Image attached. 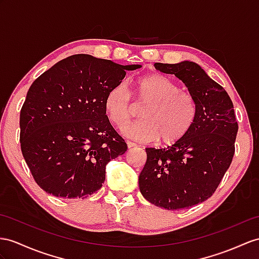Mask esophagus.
Here are the masks:
<instances>
[{
  "label": "esophagus",
  "mask_w": 259,
  "mask_h": 259,
  "mask_svg": "<svg viewBox=\"0 0 259 259\" xmlns=\"http://www.w3.org/2000/svg\"><path fill=\"white\" fill-rule=\"evenodd\" d=\"M126 144H127V147H128V148H135V147H137V144H135V143H133V142L127 141V142H126Z\"/></svg>",
  "instance_id": "esophagus-1"
}]
</instances>
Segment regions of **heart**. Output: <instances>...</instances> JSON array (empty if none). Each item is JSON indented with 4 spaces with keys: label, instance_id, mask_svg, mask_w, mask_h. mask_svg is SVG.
Wrapping results in <instances>:
<instances>
[{
    "label": "heart",
    "instance_id": "obj_1",
    "mask_svg": "<svg viewBox=\"0 0 259 259\" xmlns=\"http://www.w3.org/2000/svg\"><path fill=\"white\" fill-rule=\"evenodd\" d=\"M134 87L136 104L145 105L141 112L143 119L124 127L126 136L171 145L188 135L198 116V104L192 94L180 90L176 82L160 73L144 75ZM104 110L112 124L123 127L135 114L127 87L124 83L112 87L104 99Z\"/></svg>",
    "mask_w": 259,
    "mask_h": 259
}]
</instances>
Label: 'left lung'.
Wrapping results in <instances>:
<instances>
[{
  "instance_id": "obj_1",
  "label": "left lung",
  "mask_w": 259,
  "mask_h": 259,
  "mask_svg": "<svg viewBox=\"0 0 259 259\" xmlns=\"http://www.w3.org/2000/svg\"><path fill=\"white\" fill-rule=\"evenodd\" d=\"M179 78L198 104L191 131L168 148H146L138 178L143 197L167 210L189 209L217 190L235 153L238 124L234 106L222 87L192 61L154 65Z\"/></svg>"
}]
</instances>
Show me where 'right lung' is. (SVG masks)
Returning a JSON list of instances; mask_svg holds the SVG:
<instances>
[{"label": "right lung", "instance_id": "obj_1", "mask_svg": "<svg viewBox=\"0 0 259 259\" xmlns=\"http://www.w3.org/2000/svg\"><path fill=\"white\" fill-rule=\"evenodd\" d=\"M141 67L79 54L33 82L21 110L20 141L44 191L83 199L100 190L108 162L127 149L105 114L104 99L126 71Z\"/></svg>", "mask_w": 259, "mask_h": 259}]
</instances>
